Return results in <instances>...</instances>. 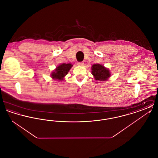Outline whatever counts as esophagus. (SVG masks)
Listing matches in <instances>:
<instances>
[{"label":"esophagus","mask_w":158,"mask_h":158,"mask_svg":"<svg viewBox=\"0 0 158 158\" xmlns=\"http://www.w3.org/2000/svg\"><path fill=\"white\" fill-rule=\"evenodd\" d=\"M77 65L79 66H83L84 65V63L83 62H78Z\"/></svg>","instance_id":"esophagus-1"}]
</instances>
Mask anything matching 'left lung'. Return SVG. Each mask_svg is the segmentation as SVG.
Returning a JSON list of instances; mask_svg holds the SVG:
<instances>
[{"mask_svg":"<svg viewBox=\"0 0 158 158\" xmlns=\"http://www.w3.org/2000/svg\"><path fill=\"white\" fill-rule=\"evenodd\" d=\"M91 73L96 81H106L111 76V72L108 68L100 64H94L91 68Z\"/></svg>","mask_w":158,"mask_h":158,"instance_id":"8db88e82","label":"left lung"}]
</instances>
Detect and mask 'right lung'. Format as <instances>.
I'll list each match as a JSON object with an SVG mask.
<instances>
[{"mask_svg":"<svg viewBox=\"0 0 158 158\" xmlns=\"http://www.w3.org/2000/svg\"><path fill=\"white\" fill-rule=\"evenodd\" d=\"M72 66L73 64L71 63H62L53 70L50 74V76L54 80L61 81L64 80V77L67 75Z\"/></svg>","mask_w":158,"mask_h":158,"instance_id":"right-lung-1","label":"right lung"}]
</instances>
